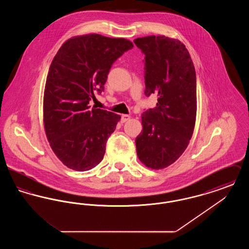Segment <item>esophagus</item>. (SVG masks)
I'll list each match as a JSON object with an SVG mask.
<instances>
[{
  "mask_svg": "<svg viewBox=\"0 0 249 249\" xmlns=\"http://www.w3.org/2000/svg\"><path fill=\"white\" fill-rule=\"evenodd\" d=\"M130 116H129V115H122L120 121H121V123H124V122H126V121H128V120H130Z\"/></svg>",
  "mask_w": 249,
  "mask_h": 249,
  "instance_id": "1",
  "label": "esophagus"
}]
</instances>
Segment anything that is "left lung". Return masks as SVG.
Returning a JSON list of instances; mask_svg holds the SVG:
<instances>
[{"mask_svg":"<svg viewBox=\"0 0 249 249\" xmlns=\"http://www.w3.org/2000/svg\"><path fill=\"white\" fill-rule=\"evenodd\" d=\"M144 54V94H157V107L142 115L136 137L140 161L152 170L173 164L188 147L197 114L196 72L186 46L165 36L136 38Z\"/></svg>","mask_w":249,"mask_h":249,"instance_id":"1","label":"left lung"}]
</instances>
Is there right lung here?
Listing matches in <instances>:
<instances>
[{"label":"right lung","mask_w":249,"mask_h":249,"mask_svg":"<svg viewBox=\"0 0 249 249\" xmlns=\"http://www.w3.org/2000/svg\"><path fill=\"white\" fill-rule=\"evenodd\" d=\"M133 44L125 38L89 34L71 37L52 60L44 91L46 135L59 160L74 171L98 165L120 116L92 108L89 100L101 93L116 59Z\"/></svg>","instance_id":"right-lung-1"}]
</instances>
